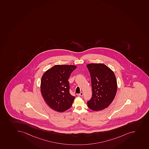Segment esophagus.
Instances as JSON below:
<instances>
[{
	"instance_id": "1",
	"label": "esophagus",
	"mask_w": 149,
	"mask_h": 149,
	"mask_svg": "<svg viewBox=\"0 0 149 149\" xmlns=\"http://www.w3.org/2000/svg\"><path fill=\"white\" fill-rule=\"evenodd\" d=\"M77 95L78 96H82L83 95V93L82 92H81L80 93V94H77Z\"/></svg>"
}]
</instances>
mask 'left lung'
<instances>
[{"label": "left lung", "mask_w": 149, "mask_h": 149, "mask_svg": "<svg viewBox=\"0 0 149 149\" xmlns=\"http://www.w3.org/2000/svg\"><path fill=\"white\" fill-rule=\"evenodd\" d=\"M86 67L91 74L92 91L88 107L94 111L104 110L113 102L117 92L116 75L103 63H89Z\"/></svg>", "instance_id": "1"}]
</instances>
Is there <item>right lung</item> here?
<instances>
[{"label": "right lung", "instance_id": "right-lung-1", "mask_svg": "<svg viewBox=\"0 0 149 149\" xmlns=\"http://www.w3.org/2000/svg\"><path fill=\"white\" fill-rule=\"evenodd\" d=\"M76 68L72 65H56L42 76L41 92L46 103L53 110L63 112L72 105L75 97L70 93L68 79Z\"/></svg>", "mask_w": 149, "mask_h": 149}]
</instances>
